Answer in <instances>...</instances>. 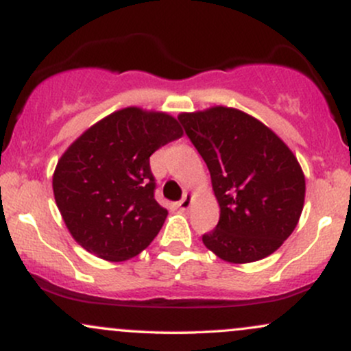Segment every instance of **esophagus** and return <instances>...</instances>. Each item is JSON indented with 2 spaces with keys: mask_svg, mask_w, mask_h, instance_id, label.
<instances>
[{
  "mask_svg": "<svg viewBox=\"0 0 351 351\" xmlns=\"http://www.w3.org/2000/svg\"><path fill=\"white\" fill-rule=\"evenodd\" d=\"M189 206H191V195H189V193H184L183 198L178 201V208L181 211H186Z\"/></svg>",
  "mask_w": 351,
  "mask_h": 351,
  "instance_id": "esophagus-1",
  "label": "esophagus"
}]
</instances>
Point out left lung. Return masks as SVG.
I'll return each instance as SVG.
<instances>
[{"label":"left lung","instance_id":"obj_1","mask_svg":"<svg viewBox=\"0 0 351 351\" xmlns=\"http://www.w3.org/2000/svg\"><path fill=\"white\" fill-rule=\"evenodd\" d=\"M211 175L221 215L203 243L232 264L264 259L292 234L305 176L291 148L254 117L229 107L180 114Z\"/></svg>","mask_w":351,"mask_h":351}]
</instances>
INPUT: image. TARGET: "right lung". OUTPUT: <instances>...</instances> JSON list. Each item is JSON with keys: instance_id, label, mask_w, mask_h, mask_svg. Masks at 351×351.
<instances>
[{"instance_id": "obj_1", "label": "right lung", "mask_w": 351, "mask_h": 351, "mask_svg": "<svg viewBox=\"0 0 351 351\" xmlns=\"http://www.w3.org/2000/svg\"><path fill=\"white\" fill-rule=\"evenodd\" d=\"M181 135L171 115L127 107L92 125L60 156L56 204L86 251L120 263L155 239L168 211L155 199L150 156Z\"/></svg>"}]
</instances>
